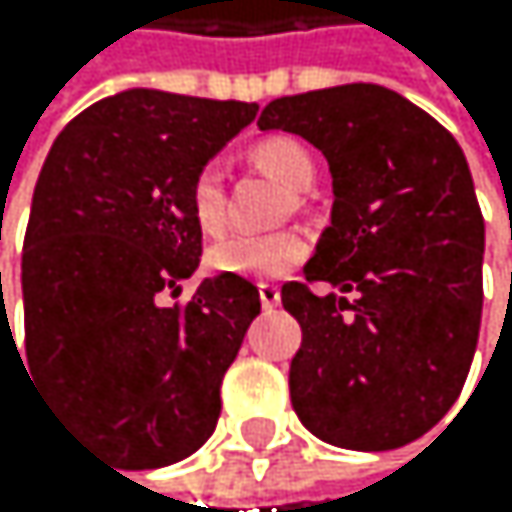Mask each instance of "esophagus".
<instances>
[{"label":"esophagus","instance_id":"34e87169","mask_svg":"<svg viewBox=\"0 0 512 512\" xmlns=\"http://www.w3.org/2000/svg\"><path fill=\"white\" fill-rule=\"evenodd\" d=\"M258 294H261L264 310H273V307H279V301H282V294H279V288H276L273 282H261V285H258Z\"/></svg>","mask_w":512,"mask_h":512}]
</instances>
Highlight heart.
I'll return each mask as SVG.
<instances>
[{
    "instance_id": "heart-1",
    "label": "heart",
    "mask_w": 512,
    "mask_h": 512,
    "mask_svg": "<svg viewBox=\"0 0 512 512\" xmlns=\"http://www.w3.org/2000/svg\"><path fill=\"white\" fill-rule=\"evenodd\" d=\"M254 162L267 174L282 181L288 190H307L316 178V162L304 144L294 137H267L254 147ZM190 208L202 233L214 236L227 224V196H224V174L218 165H205L196 171L190 187ZM307 254V239L294 230L282 233H233L214 242L205 254L211 270L233 273L245 279H276L291 267H298Z\"/></svg>"
}]
</instances>
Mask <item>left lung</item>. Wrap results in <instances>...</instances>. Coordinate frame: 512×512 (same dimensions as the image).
Masks as SVG:
<instances>
[{
    "label": "left lung",
    "mask_w": 512,
    "mask_h": 512,
    "mask_svg": "<svg viewBox=\"0 0 512 512\" xmlns=\"http://www.w3.org/2000/svg\"><path fill=\"white\" fill-rule=\"evenodd\" d=\"M261 131L310 141L331 171V224L307 282L282 285L304 341L288 387L328 445L387 451L436 427L479 341L485 224L464 150L430 113L371 82L270 101Z\"/></svg>",
    "instance_id": "1"
}]
</instances>
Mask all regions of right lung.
<instances>
[{"label": "right lung", "mask_w": 512, "mask_h": 512, "mask_svg": "<svg viewBox=\"0 0 512 512\" xmlns=\"http://www.w3.org/2000/svg\"><path fill=\"white\" fill-rule=\"evenodd\" d=\"M258 116V104L125 88L79 113L48 150L24 239L30 371L128 470L190 458L214 433L221 381L261 294L199 270L196 171Z\"/></svg>", "instance_id": "1"}]
</instances>
